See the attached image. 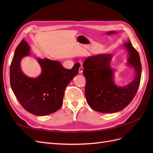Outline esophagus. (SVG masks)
Instances as JSON below:
<instances>
[{
    "mask_svg": "<svg viewBox=\"0 0 153 153\" xmlns=\"http://www.w3.org/2000/svg\"><path fill=\"white\" fill-rule=\"evenodd\" d=\"M83 70H84V68H83L82 66H81L79 68V73H82Z\"/></svg>",
    "mask_w": 153,
    "mask_h": 153,
    "instance_id": "1",
    "label": "esophagus"
}]
</instances>
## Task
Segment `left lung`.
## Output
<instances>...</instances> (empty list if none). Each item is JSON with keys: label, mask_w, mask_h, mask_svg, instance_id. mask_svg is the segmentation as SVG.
<instances>
[{"label": "left lung", "mask_w": 153, "mask_h": 153, "mask_svg": "<svg viewBox=\"0 0 153 153\" xmlns=\"http://www.w3.org/2000/svg\"><path fill=\"white\" fill-rule=\"evenodd\" d=\"M128 52L127 65L135 70V78L126 85L118 86L114 82L115 69L110 66L111 53L88 57L83 64L86 78L85 94L87 103L97 112H119L130 103L140 85L142 66L138 52L130 41L123 45Z\"/></svg>", "instance_id": "left-lung-1"}]
</instances>
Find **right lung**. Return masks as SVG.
Instances as JSON below:
<instances>
[{
    "mask_svg": "<svg viewBox=\"0 0 153 153\" xmlns=\"http://www.w3.org/2000/svg\"><path fill=\"white\" fill-rule=\"evenodd\" d=\"M30 55V47L22 39L16 47L10 66L11 89L21 105L36 115H46L61 107L66 86L78 73L80 63L64 68L58 61L37 58L41 68L39 76L31 78L23 73L20 62Z\"/></svg>",
    "mask_w": 153,
    "mask_h": 153,
    "instance_id": "obj_1",
    "label": "right lung"
}]
</instances>
